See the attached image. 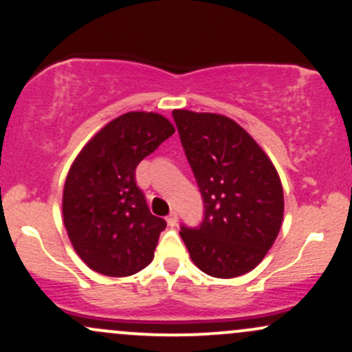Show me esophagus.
I'll return each instance as SVG.
<instances>
[{
	"label": "esophagus",
	"instance_id": "obj_1",
	"mask_svg": "<svg viewBox=\"0 0 352 352\" xmlns=\"http://www.w3.org/2000/svg\"><path fill=\"white\" fill-rule=\"evenodd\" d=\"M177 221H179V215H177V212H170V215L167 217V223L170 225V227H177Z\"/></svg>",
	"mask_w": 352,
	"mask_h": 352
}]
</instances>
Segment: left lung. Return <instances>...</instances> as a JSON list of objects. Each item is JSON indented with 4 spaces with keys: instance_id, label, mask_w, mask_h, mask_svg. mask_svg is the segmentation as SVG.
Segmentation results:
<instances>
[{
    "instance_id": "8db88e82",
    "label": "left lung",
    "mask_w": 352,
    "mask_h": 352,
    "mask_svg": "<svg viewBox=\"0 0 352 352\" xmlns=\"http://www.w3.org/2000/svg\"><path fill=\"white\" fill-rule=\"evenodd\" d=\"M172 117L204 200L200 225L180 227L190 258L215 278L252 272L281 228L285 201L276 168L228 117L192 111H173Z\"/></svg>"
}]
</instances>
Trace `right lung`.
Masks as SVG:
<instances>
[{"label": "right lung", "instance_id": "right-lung-1", "mask_svg": "<svg viewBox=\"0 0 352 352\" xmlns=\"http://www.w3.org/2000/svg\"><path fill=\"white\" fill-rule=\"evenodd\" d=\"M173 132L162 116L127 112L96 134L72 164L64 185V225L94 272L129 276L152 261L167 221L148 210L135 168Z\"/></svg>", "mask_w": 352, "mask_h": 352}]
</instances>
